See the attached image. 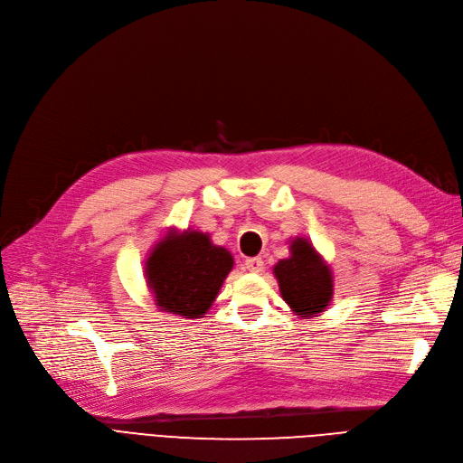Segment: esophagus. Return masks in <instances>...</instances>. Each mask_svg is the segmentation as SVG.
<instances>
[{
	"label": "esophagus",
	"instance_id": "34e87169",
	"mask_svg": "<svg viewBox=\"0 0 463 463\" xmlns=\"http://www.w3.org/2000/svg\"><path fill=\"white\" fill-rule=\"evenodd\" d=\"M244 267L250 273H261L265 269V263L261 258H248L244 261Z\"/></svg>",
	"mask_w": 463,
	"mask_h": 463
}]
</instances>
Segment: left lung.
I'll use <instances>...</instances> for the list:
<instances>
[{
  "label": "left lung",
  "mask_w": 463,
  "mask_h": 463,
  "mask_svg": "<svg viewBox=\"0 0 463 463\" xmlns=\"http://www.w3.org/2000/svg\"><path fill=\"white\" fill-rule=\"evenodd\" d=\"M273 273L279 280L282 300L300 317L319 316L333 300V271L307 238L296 236L290 256L280 260Z\"/></svg>",
  "instance_id": "left-lung-1"
}]
</instances>
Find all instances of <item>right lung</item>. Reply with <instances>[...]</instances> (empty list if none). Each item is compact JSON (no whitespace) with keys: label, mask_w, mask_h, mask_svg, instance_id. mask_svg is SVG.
Instances as JSON below:
<instances>
[{"label":"right lung","mask_w":463,"mask_h":463,"mask_svg":"<svg viewBox=\"0 0 463 463\" xmlns=\"http://www.w3.org/2000/svg\"><path fill=\"white\" fill-rule=\"evenodd\" d=\"M234 265L232 253L200 231H169L146 260V285L161 311L203 317Z\"/></svg>","instance_id":"right-lung-1"}]
</instances>
